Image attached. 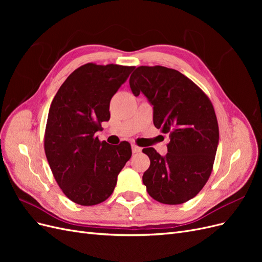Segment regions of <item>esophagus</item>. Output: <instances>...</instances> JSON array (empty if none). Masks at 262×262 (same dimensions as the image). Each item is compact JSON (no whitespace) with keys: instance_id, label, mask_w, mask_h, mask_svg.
Masks as SVG:
<instances>
[{"instance_id":"obj_1","label":"esophagus","mask_w":262,"mask_h":262,"mask_svg":"<svg viewBox=\"0 0 262 262\" xmlns=\"http://www.w3.org/2000/svg\"><path fill=\"white\" fill-rule=\"evenodd\" d=\"M131 148H132V153H133V154L140 153L141 150H142V148H141V147H139L138 145H134V144H132V145H131Z\"/></svg>"}]
</instances>
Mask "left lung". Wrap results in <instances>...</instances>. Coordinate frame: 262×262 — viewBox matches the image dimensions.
<instances>
[{
  "instance_id": "1",
  "label": "left lung",
  "mask_w": 262,
  "mask_h": 262,
  "mask_svg": "<svg viewBox=\"0 0 262 262\" xmlns=\"http://www.w3.org/2000/svg\"><path fill=\"white\" fill-rule=\"evenodd\" d=\"M134 96L142 93L153 106V122L169 133L167 154L143 148L150 165L143 173L148 194L165 204L192 199L207 184L219 145L212 102L191 80L161 66L139 67L130 77Z\"/></svg>"
}]
</instances>
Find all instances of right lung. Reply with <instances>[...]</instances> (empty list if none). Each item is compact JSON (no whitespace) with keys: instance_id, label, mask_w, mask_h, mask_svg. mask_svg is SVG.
I'll use <instances>...</instances> for the list:
<instances>
[{"instance_id":"add662e5","label":"right lung","mask_w":262,"mask_h":262,"mask_svg":"<svg viewBox=\"0 0 262 262\" xmlns=\"http://www.w3.org/2000/svg\"><path fill=\"white\" fill-rule=\"evenodd\" d=\"M133 70L87 63L69 75L51 102L46 156L63 193L77 204L107 200L132 155L128 142L110 145L99 142L96 132L110 119V100Z\"/></svg>"}]
</instances>
